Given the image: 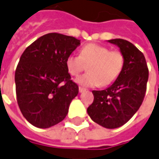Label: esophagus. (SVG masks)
Instances as JSON below:
<instances>
[{"label":"esophagus","mask_w":159,"mask_h":159,"mask_svg":"<svg viewBox=\"0 0 159 159\" xmlns=\"http://www.w3.org/2000/svg\"><path fill=\"white\" fill-rule=\"evenodd\" d=\"M85 90H86V89H84V88H82V87H80V88H79V91H80V93L84 92V91H85Z\"/></svg>","instance_id":"34e87169"}]
</instances>
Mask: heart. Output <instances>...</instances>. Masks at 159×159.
I'll return each mask as SVG.
<instances>
[{
    "label": "heart",
    "mask_w": 159,
    "mask_h": 159,
    "mask_svg": "<svg viewBox=\"0 0 159 159\" xmlns=\"http://www.w3.org/2000/svg\"><path fill=\"white\" fill-rule=\"evenodd\" d=\"M125 64L123 53L111 50L100 44L89 43L82 48L80 54L71 53L65 61L67 70L72 76H77L88 65V74L78 77L75 81L80 85L94 87L108 85L118 78Z\"/></svg>",
    "instance_id": "1"
}]
</instances>
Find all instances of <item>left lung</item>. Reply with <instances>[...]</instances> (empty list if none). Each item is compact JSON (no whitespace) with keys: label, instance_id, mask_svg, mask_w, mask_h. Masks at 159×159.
<instances>
[{"label":"left lung","instance_id":"obj_1","mask_svg":"<svg viewBox=\"0 0 159 159\" xmlns=\"http://www.w3.org/2000/svg\"><path fill=\"white\" fill-rule=\"evenodd\" d=\"M117 45L125 58L123 70L107 89L93 90L94 101L87 112L95 122L109 128H117L133 116L143 103L148 80V68L143 53L130 42L108 40Z\"/></svg>","mask_w":159,"mask_h":159}]
</instances>
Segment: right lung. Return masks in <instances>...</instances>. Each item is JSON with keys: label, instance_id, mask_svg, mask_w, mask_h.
I'll return each mask as SVG.
<instances>
[{"label": "right lung", "instance_id": "add662e5", "mask_svg": "<svg viewBox=\"0 0 159 159\" xmlns=\"http://www.w3.org/2000/svg\"><path fill=\"white\" fill-rule=\"evenodd\" d=\"M80 44L71 36L51 33L25 49L15 72L16 101L28 122L48 128L66 117L70 102L78 95L65 61Z\"/></svg>", "mask_w": 159, "mask_h": 159}]
</instances>
